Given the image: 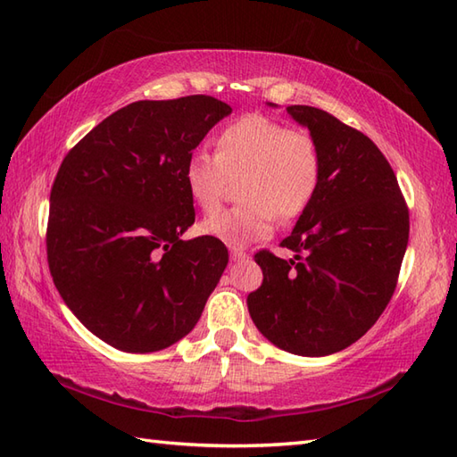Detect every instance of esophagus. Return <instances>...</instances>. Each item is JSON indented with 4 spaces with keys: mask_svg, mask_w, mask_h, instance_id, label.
<instances>
[{
    "mask_svg": "<svg viewBox=\"0 0 457 457\" xmlns=\"http://www.w3.org/2000/svg\"><path fill=\"white\" fill-rule=\"evenodd\" d=\"M229 257L234 259V261H239V259H245L247 253H245V249H241V247H231L229 249Z\"/></svg>",
    "mask_w": 457,
    "mask_h": 457,
    "instance_id": "1",
    "label": "esophagus"
}]
</instances>
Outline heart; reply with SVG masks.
<instances>
[{
    "label": "heart",
    "instance_id": "obj_1",
    "mask_svg": "<svg viewBox=\"0 0 457 457\" xmlns=\"http://www.w3.org/2000/svg\"><path fill=\"white\" fill-rule=\"evenodd\" d=\"M239 206L202 223L204 236L229 247L273 236L277 218L300 216L322 179V153L304 129H288L263 113L228 123L216 137V154L194 151L184 164V184L196 206L213 213L237 180Z\"/></svg>",
    "mask_w": 457,
    "mask_h": 457
}]
</instances>
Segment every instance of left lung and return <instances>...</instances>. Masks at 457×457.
Listing matches in <instances>:
<instances>
[{
  "mask_svg": "<svg viewBox=\"0 0 457 457\" xmlns=\"http://www.w3.org/2000/svg\"><path fill=\"white\" fill-rule=\"evenodd\" d=\"M287 112L316 139L322 179L280 244L295 257L255 255L263 285L247 296V308L270 344L322 357L357 342L389 304L409 245V208L367 135L310 105Z\"/></svg>",
  "mask_w": 457,
  "mask_h": 457,
  "instance_id": "8db88e82",
  "label": "left lung"
}]
</instances>
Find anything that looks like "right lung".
Wrapping results in <instances>:
<instances>
[{
  "label": "right lung",
  "instance_id": "obj_1",
  "mask_svg": "<svg viewBox=\"0 0 457 457\" xmlns=\"http://www.w3.org/2000/svg\"><path fill=\"white\" fill-rule=\"evenodd\" d=\"M231 113L212 96L141 100L66 154L51 190L46 257L72 314L128 353L177 344L228 265L221 241H182L194 223L184 164Z\"/></svg>",
  "mask_w": 457,
  "mask_h": 457
}]
</instances>
